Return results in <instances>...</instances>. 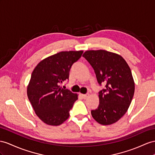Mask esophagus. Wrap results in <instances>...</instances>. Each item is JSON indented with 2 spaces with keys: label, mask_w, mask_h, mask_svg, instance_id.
Listing matches in <instances>:
<instances>
[{
  "label": "esophagus",
  "mask_w": 155,
  "mask_h": 155,
  "mask_svg": "<svg viewBox=\"0 0 155 155\" xmlns=\"http://www.w3.org/2000/svg\"><path fill=\"white\" fill-rule=\"evenodd\" d=\"M81 96H82V98L84 99V100H86V99H87V98L88 97V96H89V94H82Z\"/></svg>",
  "instance_id": "obj_1"
}]
</instances>
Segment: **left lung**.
<instances>
[{
  "label": "left lung",
  "instance_id": "8db88e82",
  "mask_svg": "<svg viewBox=\"0 0 155 155\" xmlns=\"http://www.w3.org/2000/svg\"><path fill=\"white\" fill-rule=\"evenodd\" d=\"M82 56L93 67L99 84H106L99 92L98 107L91 111L92 117L102 125L117 122L128 110L135 91L129 65L121 55L104 50H87Z\"/></svg>",
  "mask_w": 155,
  "mask_h": 155
}]
</instances>
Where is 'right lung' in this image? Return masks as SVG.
I'll list each match as a JSON object with an SVG mask.
<instances>
[{
    "label": "right lung",
    "mask_w": 155,
    "mask_h": 155,
    "mask_svg": "<svg viewBox=\"0 0 155 155\" xmlns=\"http://www.w3.org/2000/svg\"><path fill=\"white\" fill-rule=\"evenodd\" d=\"M82 50L60 51L40 61L35 67L27 94L38 117L50 126H59L69 117L78 94L63 89L71 66L82 56Z\"/></svg>",
    "instance_id": "right-lung-1"
}]
</instances>
